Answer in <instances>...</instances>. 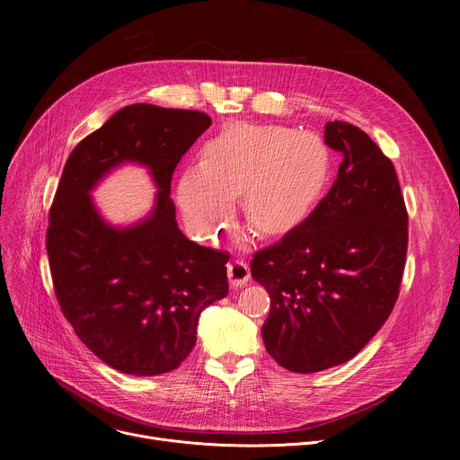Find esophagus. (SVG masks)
I'll use <instances>...</instances> for the list:
<instances>
[{
    "instance_id": "obj_1",
    "label": "esophagus",
    "mask_w": 460,
    "mask_h": 460,
    "mask_svg": "<svg viewBox=\"0 0 460 460\" xmlns=\"http://www.w3.org/2000/svg\"><path fill=\"white\" fill-rule=\"evenodd\" d=\"M227 279L233 288H242L251 279V271H249L247 264H243V261L234 260L227 266Z\"/></svg>"
}]
</instances>
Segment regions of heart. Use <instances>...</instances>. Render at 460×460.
Returning a JSON list of instances; mask_svg holds the SVG:
<instances>
[{
	"label": "heart",
	"mask_w": 460,
	"mask_h": 460,
	"mask_svg": "<svg viewBox=\"0 0 460 460\" xmlns=\"http://www.w3.org/2000/svg\"><path fill=\"white\" fill-rule=\"evenodd\" d=\"M332 171L323 140L282 125L229 123L183 171L176 200L189 227L211 242L231 222L242 192L245 220L261 234L295 229L316 206Z\"/></svg>",
	"instance_id": "heart-1"
}]
</instances>
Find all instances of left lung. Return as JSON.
Segmentation results:
<instances>
[{
    "mask_svg": "<svg viewBox=\"0 0 460 460\" xmlns=\"http://www.w3.org/2000/svg\"><path fill=\"white\" fill-rule=\"evenodd\" d=\"M323 142L342 153L337 180L314 211L251 260L271 311L268 353L293 373L351 360L397 302L408 213L391 160L355 125L327 121Z\"/></svg>",
    "mask_w": 460,
    "mask_h": 460,
    "instance_id": "left-lung-1",
    "label": "left lung"
}]
</instances>
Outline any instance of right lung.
<instances>
[{
    "label": "right lung",
    "instance_id": "right-lung-1",
    "mask_svg": "<svg viewBox=\"0 0 460 460\" xmlns=\"http://www.w3.org/2000/svg\"><path fill=\"white\" fill-rule=\"evenodd\" d=\"M211 123L199 111L127 105L65 164L47 231L56 296L78 339L119 373L176 369L196 344L200 313L229 291V256L190 242L171 200L176 164ZM128 163L150 171L155 204L144 219L114 226L92 190Z\"/></svg>",
    "mask_w": 460,
    "mask_h": 460
}]
</instances>
